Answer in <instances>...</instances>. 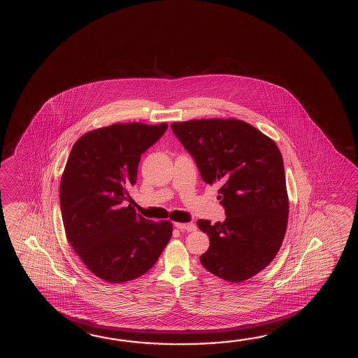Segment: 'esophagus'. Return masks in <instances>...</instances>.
Here are the masks:
<instances>
[{"label":"esophagus","mask_w":358,"mask_h":358,"mask_svg":"<svg viewBox=\"0 0 358 358\" xmlns=\"http://www.w3.org/2000/svg\"><path fill=\"white\" fill-rule=\"evenodd\" d=\"M175 227L180 231H187V232L196 231V226L194 223H175Z\"/></svg>","instance_id":"1"}]
</instances>
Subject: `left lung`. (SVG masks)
<instances>
[{
  "instance_id": "1",
  "label": "left lung",
  "mask_w": 358,
  "mask_h": 358,
  "mask_svg": "<svg viewBox=\"0 0 358 358\" xmlns=\"http://www.w3.org/2000/svg\"><path fill=\"white\" fill-rule=\"evenodd\" d=\"M209 185L218 183L224 222L197 226L210 246L200 256L205 269L240 283L265 269L282 246L288 195L282 154L274 140L234 118H201L171 124Z\"/></svg>"
}]
</instances>
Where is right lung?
<instances>
[{
    "mask_svg": "<svg viewBox=\"0 0 358 358\" xmlns=\"http://www.w3.org/2000/svg\"><path fill=\"white\" fill-rule=\"evenodd\" d=\"M166 122L115 124L73 144L59 183L66 238L94 275L124 283L153 268L172 237V223L136 214L129 190L141 154L167 130Z\"/></svg>",
    "mask_w": 358,
    "mask_h": 358,
    "instance_id": "1",
    "label": "right lung"
}]
</instances>
